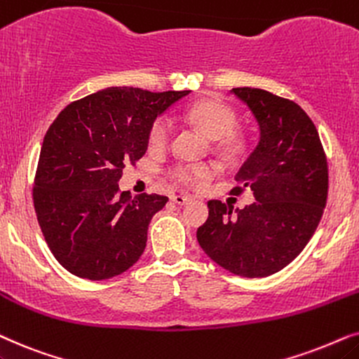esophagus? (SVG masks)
<instances>
[{
  "mask_svg": "<svg viewBox=\"0 0 359 359\" xmlns=\"http://www.w3.org/2000/svg\"><path fill=\"white\" fill-rule=\"evenodd\" d=\"M190 197H187V195H172V202H174L175 205H185L187 202H190Z\"/></svg>",
  "mask_w": 359,
  "mask_h": 359,
  "instance_id": "obj_1",
  "label": "esophagus"
}]
</instances>
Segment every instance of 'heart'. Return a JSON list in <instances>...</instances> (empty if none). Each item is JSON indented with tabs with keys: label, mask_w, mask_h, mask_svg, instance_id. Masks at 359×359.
Instances as JSON below:
<instances>
[{
	"label": "heart",
	"mask_w": 359,
	"mask_h": 359,
	"mask_svg": "<svg viewBox=\"0 0 359 359\" xmlns=\"http://www.w3.org/2000/svg\"><path fill=\"white\" fill-rule=\"evenodd\" d=\"M185 118L194 123L205 136L212 141H218V147L224 152H236L240 142L231 136L235 128V113L219 100H202L185 109ZM172 136V121L169 118H159L152 124L149 133L151 149H164ZM218 172V165L213 162H197V164H180L172 170L177 182L185 185H200L212 179Z\"/></svg>",
	"instance_id": "1"
}]
</instances>
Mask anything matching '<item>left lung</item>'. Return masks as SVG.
<instances>
[{"label": "left lung", "mask_w": 359, "mask_h": 359, "mask_svg": "<svg viewBox=\"0 0 359 359\" xmlns=\"http://www.w3.org/2000/svg\"><path fill=\"white\" fill-rule=\"evenodd\" d=\"M229 93L257 123L255 149L235 175L256 202L235 210L210 200L197 240L231 274L266 277L290 264L317 229L328 194L327 159L317 128L297 103L261 88Z\"/></svg>", "instance_id": "left-lung-1"}]
</instances>
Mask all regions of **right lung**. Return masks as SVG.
Returning <instances> with one entry per match:
<instances>
[{"instance_id": "right-lung-1", "label": "right lung", "mask_w": 359, "mask_h": 359, "mask_svg": "<svg viewBox=\"0 0 359 359\" xmlns=\"http://www.w3.org/2000/svg\"><path fill=\"white\" fill-rule=\"evenodd\" d=\"M190 92L109 87L70 103L46 133L34 182L37 222L74 276L111 279L136 264L164 195L119 192L128 162L146 154L152 124Z\"/></svg>"}]
</instances>
